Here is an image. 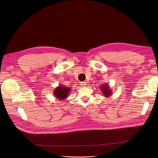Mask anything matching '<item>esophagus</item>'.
Instances as JSON below:
<instances>
[{
    "label": "esophagus",
    "mask_w": 158,
    "mask_h": 158,
    "mask_svg": "<svg viewBox=\"0 0 158 158\" xmlns=\"http://www.w3.org/2000/svg\"><path fill=\"white\" fill-rule=\"evenodd\" d=\"M80 85L82 87H85V86H86V82H81Z\"/></svg>",
    "instance_id": "obj_1"
}]
</instances>
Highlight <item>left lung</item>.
Returning a JSON list of instances; mask_svg holds the SVG:
<instances>
[{
	"label": "left lung",
	"mask_w": 158,
	"mask_h": 158,
	"mask_svg": "<svg viewBox=\"0 0 158 158\" xmlns=\"http://www.w3.org/2000/svg\"><path fill=\"white\" fill-rule=\"evenodd\" d=\"M100 88L101 89V91H102L104 96L108 98V97H110V96H112V91L109 87V85L107 84H102Z\"/></svg>",
	"instance_id": "left-lung-1"
}]
</instances>
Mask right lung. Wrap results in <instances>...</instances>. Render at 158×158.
Here are the masks:
<instances>
[{
	"mask_svg": "<svg viewBox=\"0 0 158 158\" xmlns=\"http://www.w3.org/2000/svg\"><path fill=\"white\" fill-rule=\"evenodd\" d=\"M71 91L70 87L60 85L54 89V95L59 100H64L68 96Z\"/></svg>",
	"mask_w": 158,
	"mask_h": 158,
	"instance_id": "add662e5",
	"label": "right lung"
}]
</instances>
